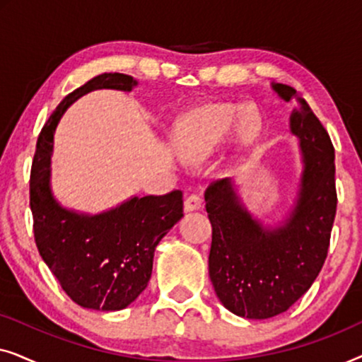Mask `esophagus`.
Masks as SVG:
<instances>
[{
	"label": "esophagus",
	"mask_w": 362,
	"mask_h": 362,
	"mask_svg": "<svg viewBox=\"0 0 362 362\" xmlns=\"http://www.w3.org/2000/svg\"><path fill=\"white\" fill-rule=\"evenodd\" d=\"M201 206H202L201 197L197 194H191V196L186 197V201H185V211L186 212H192V211L201 209Z\"/></svg>",
	"instance_id": "34e87169"
}]
</instances>
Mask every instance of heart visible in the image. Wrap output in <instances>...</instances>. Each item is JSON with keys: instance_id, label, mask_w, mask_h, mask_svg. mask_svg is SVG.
<instances>
[{"instance_id": "obj_1", "label": "heart", "mask_w": 362, "mask_h": 362, "mask_svg": "<svg viewBox=\"0 0 362 362\" xmlns=\"http://www.w3.org/2000/svg\"><path fill=\"white\" fill-rule=\"evenodd\" d=\"M262 117L257 108L234 103L204 105L181 117L173 128L171 145L186 165H201L229 140L249 146L259 140Z\"/></svg>"}]
</instances>
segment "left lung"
Returning <instances> with one entry per match:
<instances>
[{
  "label": "left lung",
  "mask_w": 362,
  "mask_h": 362,
  "mask_svg": "<svg viewBox=\"0 0 362 362\" xmlns=\"http://www.w3.org/2000/svg\"><path fill=\"white\" fill-rule=\"evenodd\" d=\"M281 100L296 98L290 132L298 138L301 171L295 204L280 224L249 212L230 177L207 187L212 226L209 276L221 303L237 316L267 320L301 298L326 260L336 214L334 148L328 132L293 87L272 83Z\"/></svg>",
  "instance_id": "8db88e82"
}]
</instances>
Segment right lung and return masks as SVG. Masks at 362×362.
Segmentation results:
<instances>
[{
  "label": "right lung",
  "instance_id": "right-lung-1",
  "mask_svg": "<svg viewBox=\"0 0 362 362\" xmlns=\"http://www.w3.org/2000/svg\"><path fill=\"white\" fill-rule=\"evenodd\" d=\"M138 82L127 74H100L59 103L39 133L31 170L34 239L42 260L62 290L83 308H127L151 279L156 245L182 217V192L133 196L120 206L87 214L67 209L51 189L54 132L77 98L97 88L132 92Z\"/></svg>",
  "mask_w": 362,
  "mask_h": 362
}]
</instances>
